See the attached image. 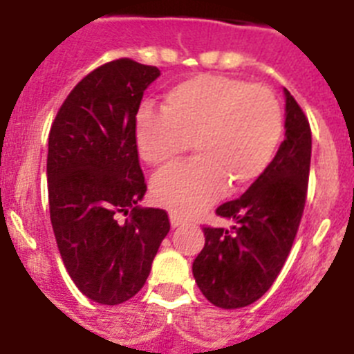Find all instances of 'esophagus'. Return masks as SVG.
<instances>
[{
	"label": "esophagus",
	"mask_w": 354,
	"mask_h": 354,
	"mask_svg": "<svg viewBox=\"0 0 354 354\" xmlns=\"http://www.w3.org/2000/svg\"><path fill=\"white\" fill-rule=\"evenodd\" d=\"M170 223H171V227H174V228H177V227H180V225H184V221L180 220L179 216L171 214V216H170Z\"/></svg>",
	"instance_id": "1"
}]
</instances>
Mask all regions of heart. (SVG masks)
Wrapping results in <instances>:
<instances>
[{
  "instance_id": "obj_1",
  "label": "heart",
  "mask_w": 354,
  "mask_h": 354,
  "mask_svg": "<svg viewBox=\"0 0 354 354\" xmlns=\"http://www.w3.org/2000/svg\"><path fill=\"white\" fill-rule=\"evenodd\" d=\"M286 122L268 86L227 76L192 77L165 95V109H140L136 145L152 167L174 162L195 147L192 162L159 171L152 196L179 216L205 211L230 184L239 192L262 177L277 158Z\"/></svg>"
}]
</instances>
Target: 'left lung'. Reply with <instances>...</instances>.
I'll list each match as a JSON object with an SVG mask.
<instances>
[{
	"instance_id": "obj_1",
	"label": "left lung",
	"mask_w": 354,
	"mask_h": 354,
	"mask_svg": "<svg viewBox=\"0 0 354 354\" xmlns=\"http://www.w3.org/2000/svg\"><path fill=\"white\" fill-rule=\"evenodd\" d=\"M286 92V138L271 167L248 192L216 209L234 218L230 230L204 227L205 245L193 262L202 294L220 308L248 306L282 271L298 234L308 189L312 131L301 106Z\"/></svg>"
}]
</instances>
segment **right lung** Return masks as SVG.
I'll return each mask as SVG.
<instances>
[{
	"label": "right lung",
	"instance_id": "right-lung-1",
	"mask_svg": "<svg viewBox=\"0 0 354 354\" xmlns=\"http://www.w3.org/2000/svg\"><path fill=\"white\" fill-rule=\"evenodd\" d=\"M158 76V67L131 58L97 67L71 90L49 131L56 245L72 282L101 305H120L145 286L170 230L167 211L136 205L147 192L136 115Z\"/></svg>",
	"mask_w": 354,
	"mask_h": 354
}]
</instances>
